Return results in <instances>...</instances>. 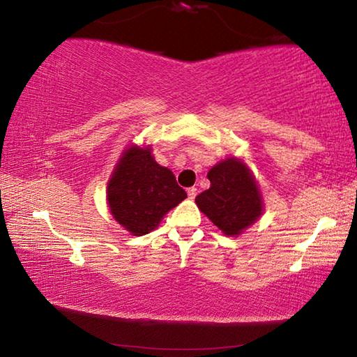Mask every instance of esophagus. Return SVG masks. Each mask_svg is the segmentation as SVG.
<instances>
[{
	"label": "esophagus",
	"mask_w": 357,
	"mask_h": 357,
	"mask_svg": "<svg viewBox=\"0 0 357 357\" xmlns=\"http://www.w3.org/2000/svg\"><path fill=\"white\" fill-rule=\"evenodd\" d=\"M187 195H189L190 200H193V198L197 197V187H189V189H187Z\"/></svg>",
	"instance_id": "esophagus-1"
}]
</instances>
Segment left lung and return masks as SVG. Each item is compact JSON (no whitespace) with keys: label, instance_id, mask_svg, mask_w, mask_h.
I'll return each mask as SVG.
<instances>
[{"label":"left lung","instance_id":"1","mask_svg":"<svg viewBox=\"0 0 357 357\" xmlns=\"http://www.w3.org/2000/svg\"><path fill=\"white\" fill-rule=\"evenodd\" d=\"M211 185L195 198L198 209L225 234L239 236L263 215L255 176L239 157H227L208 172Z\"/></svg>","mask_w":357,"mask_h":357}]
</instances>
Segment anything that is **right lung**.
I'll return each mask as SVG.
<instances>
[{
  "label": "right lung",
  "mask_w": 357,
  "mask_h": 357,
  "mask_svg": "<svg viewBox=\"0 0 357 357\" xmlns=\"http://www.w3.org/2000/svg\"><path fill=\"white\" fill-rule=\"evenodd\" d=\"M151 151V144H129L107 184V204L113 219L134 236L153 231L168 211L187 198L173 172L157 164Z\"/></svg>",
  "instance_id": "obj_1"
}]
</instances>
